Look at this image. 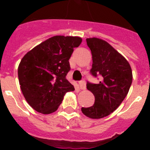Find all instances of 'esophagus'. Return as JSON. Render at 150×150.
Wrapping results in <instances>:
<instances>
[{"mask_svg":"<svg viewBox=\"0 0 150 150\" xmlns=\"http://www.w3.org/2000/svg\"><path fill=\"white\" fill-rule=\"evenodd\" d=\"M79 87L81 89H86V83L85 81H82L79 82Z\"/></svg>","mask_w":150,"mask_h":150,"instance_id":"1","label":"esophagus"}]
</instances>
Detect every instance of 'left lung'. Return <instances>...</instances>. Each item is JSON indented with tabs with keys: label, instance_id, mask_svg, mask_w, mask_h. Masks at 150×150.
<instances>
[{
	"label": "left lung",
	"instance_id": "1",
	"mask_svg": "<svg viewBox=\"0 0 150 150\" xmlns=\"http://www.w3.org/2000/svg\"><path fill=\"white\" fill-rule=\"evenodd\" d=\"M92 53L93 65L90 73L100 75L98 84L87 82V89L95 96L89 107H82V112L92 119L107 117L120 106L127 96L132 82V71L128 61L111 45L101 39L87 38Z\"/></svg>",
	"mask_w": 150,
	"mask_h": 150
}]
</instances>
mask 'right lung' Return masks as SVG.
Listing matches in <instances>:
<instances>
[{
	"mask_svg": "<svg viewBox=\"0 0 150 150\" xmlns=\"http://www.w3.org/2000/svg\"><path fill=\"white\" fill-rule=\"evenodd\" d=\"M82 40L78 36H54L22 57L18 68L20 88L35 110L43 114L54 113L66 93L75 90L66 75L74 48Z\"/></svg>",
	"mask_w": 150,
	"mask_h": 150,
	"instance_id": "1",
	"label": "right lung"
}]
</instances>
